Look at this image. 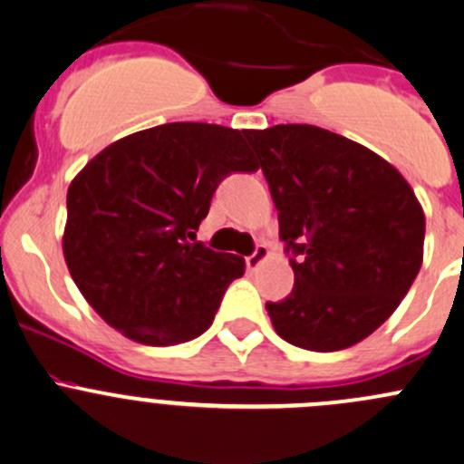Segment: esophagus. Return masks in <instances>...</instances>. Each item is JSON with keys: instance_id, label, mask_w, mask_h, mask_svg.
<instances>
[{"instance_id": "1", "label": "esophagus", "mask_w": 464, "mask_h": 464, "mask_svg": "<svg viewBox=\"0 0 464 464\" xmlns=\"http://www.w3.org/2000/svg\"><path fill=\"white\" fill-rule=\"evenodd\" d=\"M267 255H270V252H267L266 246H256V250L252 252V255L246 259L247 270H259V266L266 264Z\"/></svg>"}]
</instances>
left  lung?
<instances>
[{"label":"left lung","instance_id":"obj_1","mask_svg":"<svg viewBox=\"0 0 464 464\" xmlns=\"http://www.w3.org/2000/svg\"><path fill=\"white\" fill-rule=\"evenodd\" d=\"M297 255L295 288L267 304L276 335L305 351L351 348L395 313L424 256V209L402 174L355 140L313 125L246 133Z\"/></svg>","mask_w":464,"mask_h":464}]
</instances>
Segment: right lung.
I'll use <instances>...</instances> for the list:
<instances>
[{"label": "right lung", "mask_w": 464, "mask_h": 464, "mask_svg": "<svg viewBox=\"0 0 464 464\" xmlns=\"http://www.w3.org/2000/svg\"><path fill=\"white\" fill-rule=\"evenodd\" d=\"M255 169L243 131L208 122L142 129L93 156L71 180L62 234L91 308L147 346L203 335L246 259L209 250L197 230L218 183Z\"/></svg>", "instance_id": "obj_1"}]
</instances>
